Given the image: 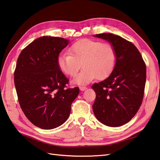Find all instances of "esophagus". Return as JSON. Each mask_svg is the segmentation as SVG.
Instances as JSON below:
<instances>
[{"mask_svg":"<svg viewBox=\"0 0 160 160\" xmlns=\"http://www.w3.org/2000/svg\"><path fill=\"white\" fill-rule=\"evenodd\" d=\"M79 89H80L81 91H84V90H85V89H87V88L86 87H84V86H81V87H79Z\"/></svg>","mask_w":160,"mask_h":160,"instance_id":"34e87169","label":"esophagus"}]
</instances>
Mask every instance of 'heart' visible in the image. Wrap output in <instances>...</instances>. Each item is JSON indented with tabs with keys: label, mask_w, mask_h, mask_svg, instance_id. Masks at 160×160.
Instances as JSON below:
<instances>
[{
	"label": "heart",
	"mask_w": 160,
	"mask_h": 160,
	"mask_svg": "<svg viewBox=\"0 0 160 160\" xmlns=\"http://www.w3.org/2000/svg\"><path fill=\"white\" fill-rule=\"evenodd\" d=\"M116 61V51L112 44L85 38L70 47L68 53L60 54L58 64L64 75L71 77L77 75L82 64L83 71L73 82L84 85L96 78L107 79L114 70Z\"/></svg>",
	"instance_id": "heart-1"
}]
</instances>
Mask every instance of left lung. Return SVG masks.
Instances as JSON below:
<instances>
[{
  "label": "left lung",
  "instance_id": "1",
  "mask_svg": "<svg viewBox=\"0 0 160 160\" xmlns=\"http://www.w3.org/2000/svg\"><path fill=\"white\" fill-rule=\"evenodd\" d=\"M110 42L117 53L116 64L107 79L93 84V111L99 122L110 127L129 122L141 106L146 82V64L132 42L118 35H94Z\"/></svg>",
  "mask_w": 160,
  "mask_h": 160
}]
</instances>
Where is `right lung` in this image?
Listing matches in <instances>:
<instances>
[{
    "label": "right lung",
    "mask_w": 160,
    "mask_h": 160,
    "mask_svg": "<svg viewBox=\"0 0 160 160\" xmlns=\"http://www.w3.org/2000/svg\"><path fill=\"white\" fill-rule=\"evenodd\" d=\"M68 40L43 36L22 51L14 71V83L22 111L38 128L51 130L67 120L78 87L68 88L58 58Z\"/></svg>",
    "instance_id": "add662e5"
}]
</instances>
